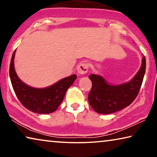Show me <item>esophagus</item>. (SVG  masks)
<instances>
[{"instance_id": "esophagus-1", "label": "esophagus", "mask_w": 157, "mask_h": 157, "mask_svg": "<svg viewBox=\"0 0 157 157\" xmlns=\"http://www.w3.org/2000/svg\"><path fill=\"white\" fill-rule=\"evenodd\" d=\"M77 71L79 75H84L88 71V66L85 63H81L77 68Z\"/></svg>"}]
</instances>
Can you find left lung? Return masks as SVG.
<instances>
[{"label": "left lung", "instance_id": "8db88e82", "mask_svg": "<svg viewBox=\"0 0 157 157\" xmlns=\"http://www.w3.org/2000/svg\"><path fill=\"white\" fill-rule=\"evenodd\" d=\"M146 68L145 57L143 56L141 66L129 82L111 85L102 76L91 74L89 76L92 82L88 100L95 111L101 114H109L129 106L139 94Z\"/></svg>", "mask_w": 157, "mask_h": 157}]
</instances>
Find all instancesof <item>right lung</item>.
I'll return each mask as SVG.
<instances>
[{"label": "right lung", "mask_w": 157, "mask_h": 157, "mask_svg": "<svg viewBox=\"0 0 157 157\" xmlns=\"http://www.w3.org/2000/svg\"><path fill=\"white\" fill-rule=\"evenodd\" d=\"M13 52L10 66V77L13 89L21 104L28 110L36 113H50L59 107L68 89L77 78L74 74L63 78L46 88L36 89L28 86L18 78L14 69Z\"/></svg>", "instance_id": "1"}]
</instances>
